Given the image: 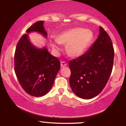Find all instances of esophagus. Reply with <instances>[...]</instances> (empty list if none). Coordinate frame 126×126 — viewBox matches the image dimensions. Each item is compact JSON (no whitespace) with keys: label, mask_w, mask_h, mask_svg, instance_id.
Segmentation results:
<instances>
[{"label":"esophagus","mask_w":126,"mask_h":126,"mask_svg":"<svg viewBox=\"0 0 126 126\" xmlns=\"http://www.w3.org/2000/svg\"><path fill=\"white\" fill-rule=\"evenodd\" d=\"M60 65H61V67H64L67 66V63L65 62H62Z\"/></svg>","instance_id":"esophagus-1"}]
</instances>
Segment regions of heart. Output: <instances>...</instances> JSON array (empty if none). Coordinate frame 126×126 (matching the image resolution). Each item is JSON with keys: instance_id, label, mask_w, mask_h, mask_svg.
<instances>
[{"instance_id": "obj_1", "label": "heart", "mask_w": 126, "mask_h": 126, "mask_svg": "<svg viewBox=\"0 0 126 126\" xmlns=\"http://www.w3.org/2000/svg\"><path fill=\"white\" fill-rule=\"evenodd\" d=\"M94 40L91 30L76 28L60 33L57 39L51 40L50 44L55 51L60 50V44H66V51L70 57L78 58L84 54Z\"/></svg>"}]
</instances>
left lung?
<instances>
[{"instance_id":"obj_1","label":"left lung","mask_w":126,"mask_h":126,"mask_svg":"<svg viewBox=\"0 0 126 126\" xmlns=\"http://www.w3.org/2000/svg\"><path fill=\"white\" fill-rule=\"evenodd\" d=\"M99 34L86 53L69 62L70 87L78 97L91 99L98 95L107 83L112 72L114 51L107 32Z\"/></svg>"}]
</instances>
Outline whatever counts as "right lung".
Listing matches in <instances>:
<instances>
[{"mask_svg":"<svg viewBox=\"0 0 126 126\" xmlns=\"http://www.w3.org/2000/svg\"><path fill=\"white\" fill-rule=\"evenodd\" d=\"M44 21L36 22L26 31L17 44L14 57L15 72L24 90L32 96H43L50 91L60 70V62L48 51L38 48L29 39L28 34L38 32L45 38Z\"/></svg>","mask_w":126,"mask_h":126,"instance_id":"add662e5","label":"right lung"}]
</instances>
